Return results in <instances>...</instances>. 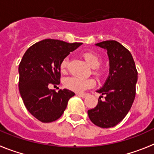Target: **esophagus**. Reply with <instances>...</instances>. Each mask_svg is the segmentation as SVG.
I'll use <instances>...</instances> for the list:
<instances>
[{"label": "esophagus", "mask_w": 154, "mask_h": 154, "mask_svg": "<svg viewBox=\"0 0 154 154\" xmlns=\"http://www.w3.org/2000/svg\"><path fill=\"white\" fill-rule=\"evenodd\" d=\"M77 95L79 96V97H82V98H85L88 94H87V93H77Z\"/></svg>", "instance_id": "esophagus-1"}]
</instances>
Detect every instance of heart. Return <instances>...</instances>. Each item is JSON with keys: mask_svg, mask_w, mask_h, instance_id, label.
<instances>
[{"mask_svg": "<svg viewBox=\"0 0 154 154\" xmlns=\"http://www.w3.org/2000/svg\"><path fill=\"white\" fill-rule=\"evenodd\" d=\"M83 57L85 61L88 63L89 65L93 68L92 73L97 78H101L103 76V72L100 67V65L101 64L100 57L97 54H95L94 52H92V51H86L83 54ZM67 62H68V60L67 57L63 59V61L61 62L60 70L62 73H64L66 71ZM64 84L69 90L77 92V93H81V92H84V90L94 87L96 82L92 78L82 79L76 77H70L64 80Z\"/></svg>", "mask_w": 154, "mask_h": 154, "instance_id": "b5f03b06", "label": "heart"}]
</instances>
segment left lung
<instances>
[{
	"label": "left lung",
	"mask_w": 154,
	"mask_h": 154,
	"mask_svg": "<svg viewBox=\"0 0 154 154\" xmlns=\"http://www.w3.org/2000/svg\"><path fill=\"white\" fill-rule=\"evenodd\" d=\"M107 50L109 59V75L99 93L101 97L94 109L87 113L92 122L103 128L119 124L126 116L135 98L137 71L130 51L115 40H108L96 44Z\"/></svg>",
	"instance_id": "1"
}]
</instances>
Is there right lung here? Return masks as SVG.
I'll use <instances>...</instances> for the list:
<instances>
[{
    "mask_svg": "<svg viewBox=\"0 0 154 154\" xmlns=\"http://www.w3.org/2000/svg\"><path fill=\"white\" fill-rule=\"evenodd\" d=\"M81 45L47 38L32 45L23 56L19 65V90L27 110L42 122L59 119L75 95L67 89L56 92L48 87L60 84L61 62Z\"/></svg>",
    "mask_w": 154,
    "mask_h": 154,
    "instance_id": "obj_1",
    "label": "right lung"
}]
</instances>
